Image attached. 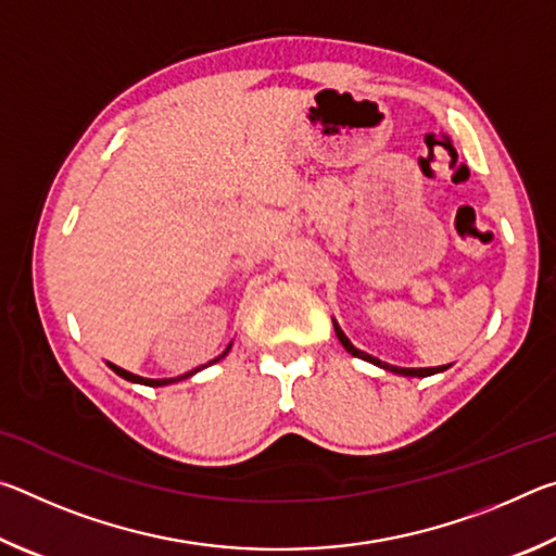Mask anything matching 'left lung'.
<instances>
[{
  "label": "left lung",
  "instance_id": "obj_1",
  "mask_svg": "<svg viewBox=\"0 0 556 556\" xmlns=\"http://www.w3.org/2000/svg\"><path fill=\"white\" fill-rule=\"evenodd\" d=\"M333 328H336L338 341H341V345L345 348L348 353L355 355V357H361V361H368V363H372V365H378V368H382V370L394 372V375H402V378H429V375H437V372L448 370V365H441V368H397V365L384 363V361H380V357H375V355H370V353L361 351V348H355V345L351 343V338H348V336L343 333V328L338 326L336 318H333Z\"/></svg>",
  "mask_w": 556,
  "mask_h": 556
}]
</instances>
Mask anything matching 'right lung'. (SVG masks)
<instances>
[{
	"mask_svg": "<svg viewBox=\"0 0 556 556\" xmlns=\"http://www.w3.org/2000/svg\"><path fill=\"white\" fill-rule=\"evenodd\" d=\"M230 348H232V343L225 348L223 351V355H218L215 357V361H211L208 365H213V363H218L220 357H225L230 353ZM110 365V370L112 372H117L119 378H125V380H129V382H137V384H147V388H162V384H172V382H178V380H186V378H191V375H195V372H201L203 368H208V365H201V368H195V370H191V372H184V375H178V378H162V380H152V378H142V375H135V372H129V370H125V368H119V365H115V363H108Z\"/></svg>",
	"mask_w": 556,
	"mask_h": 556,
	"instance_id": "obj_1",
	"label": "right lung"
}]
</instances>
